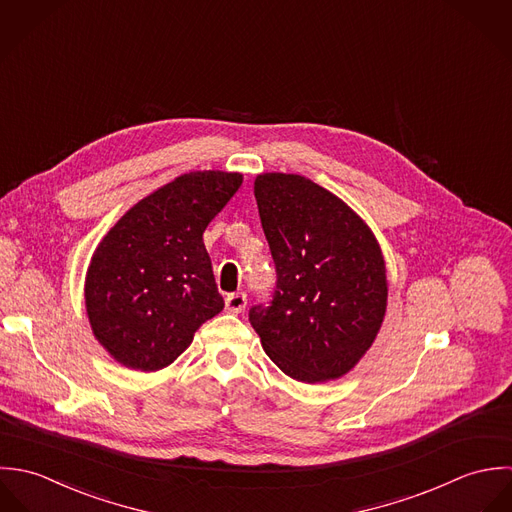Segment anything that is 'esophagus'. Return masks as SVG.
Listing matches in <instances>:
<instances>
[{
	"label": "esophagus",
	"mask_w": 512,
	"mask_h": 512,
	"mask_svg": "<svg viewBox=\"0 0 512 512\" xmlns=\"http://www.w3.org/2000/svg\"><path fill=\"white\" fill-rule=\"evenodd\" d=\"M247 307V295L245 293H231L225 299V308L229 312H243Z\"/></svg>",
	"instance_id": "1"
}]
</instances>
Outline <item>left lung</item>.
Instances as JSON below:
<instances>
[{"mask_svg":"<svg viewBox=\"0 0 512 512\" xmlns=\"http://www.w3.org/2000/svg\"><path fill=\"white\" fill-rule=\"evenodd\" d=\"M277 287L249 320L267 356L293 380L350 372L372 346L388 305L386 263L370 227L340 198L299 174L255 180Z\"/></svg>","mask_w":512,"mask_h":512,"instance_id":"obj_1","label":"left lung"}]
</instances>
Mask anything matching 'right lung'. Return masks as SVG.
Segmentation results:
<instances>
[{
    "label": "right lung",
    "instance_id": "add662e5",
    "mask_svg": "<svg viewBox=\"0 0 512 512\" xmlns=\"http://www.w3.org/2000/svg\"><path fill=\"white\" fill-rule=\"evenodd\" d=\"M237 172H190L130 207L99 243L85 279L93 334L126 368L172 364L223 308L205 251L209 221L239 190Z\"/></svg>",
    "mask_w": 512,
    "mask_h": 512
}]
</instances>
